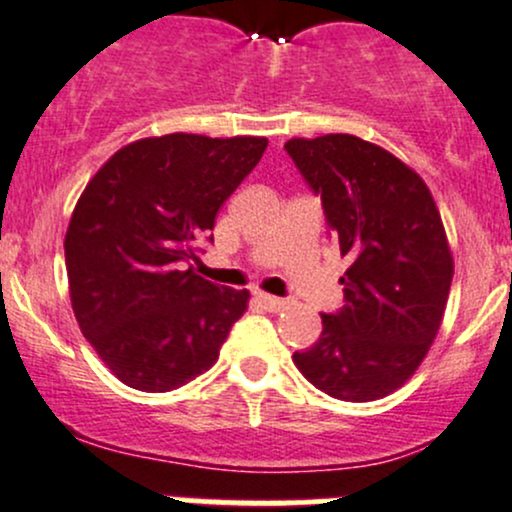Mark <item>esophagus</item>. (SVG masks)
Returning a JSON list of instances; mask_svg holds the SVG:
<instances>
[{
    "label": "esophagus",
    "instance_id": "1",
    "mask_svg": "<svg viewBox=\"0 0 512 512\" xmlns=\"http://www.w3.org/2000/svg\"><path fill=\"white\" fill-rule=\"evenodd\" d=\"M255 303L260 305V308L269 310V313H279V310H284L289 301L286 298H276V296H269V293H255Z\"/></svg>",
    "mask_w": 512,
    "mask_h": 512
}]
</instances>
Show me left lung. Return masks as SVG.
Segmentation results:
<instances>
[{
    "mask_svg": "<svg viewBox=\"0 0 512 512\" xmlns=\"http://www.w3.org/2000/svg\"><path fill=\"white\" fill-rule=\"evenodd\" d=\"M284 149L351 260L346 303L322 313L320 339L293 363L330 397L373 402L407 383L443 322L452 281L443 221L414 170L354 134L291 139Z\"/></svg>",
    "mask_w": 512,
    "mask_h": 512,
    "instance_id": "obj_1",
    "label": "left lung"
}]
</instances>
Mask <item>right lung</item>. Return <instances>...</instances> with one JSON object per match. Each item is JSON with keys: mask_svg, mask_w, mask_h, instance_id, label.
Here are the masks:
<instances>
[{"mask_svg": "<svg viewBox=\"0 0 512 512\" xmlns=\"http://www.w3.org/2000/svg\"><path fill=\"white\" fill-rule=\"evenodd\" d=\"M264 149V137L139 139L86 185L64 238L69 296L84 337L125 385L175 390L219 358L250 293L211 284L192 262Z\"/></svg>", "mask_w": 512, "mask_h": 512, "instance_id": "right-lung-1", "label": "right lung"}]
</instances>
